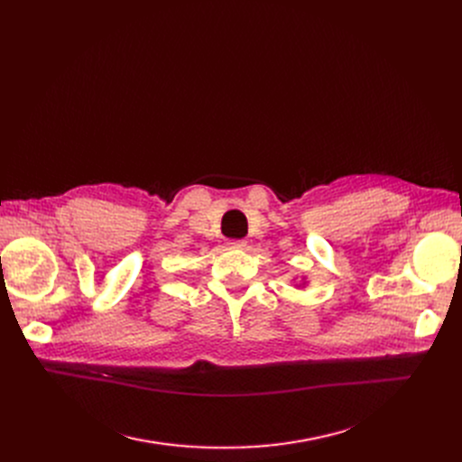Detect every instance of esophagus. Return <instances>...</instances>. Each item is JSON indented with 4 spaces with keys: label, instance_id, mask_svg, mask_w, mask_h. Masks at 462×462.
<instances>
[{
    "label": "esophagus",
    "instance_id": "esophagus-1",
    "mask_svg": "<svg viewBox=\"0 0 462 462\" xmlns=\"http://www.w3.org/2000/svg\"><path fill=\"white\" fill-rule=\"evenodd\" d=\"M230 245H232L234 249H244V247L247 245V241H245V239H232Z\"/></svg>",
    "mask_w": 462,
    "mask_h": 462
}]
</instances>
